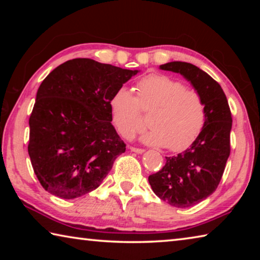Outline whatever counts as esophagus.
<instances>
[{
	"label": "esophagus",
	"instance_id": "esophagus-1",
	"mask_svg": "<svg viewBox=\"0 0 260 260\" xmlns=\"http://www.w3.org/2000/svg\"><path fill=\"white\" fill-rule=\"evenodd\" d=\"M129 149H131V151L136 152V153H142V152L144 151L143 149H141V148H135V147H129Z\"/></svg>",
	"mask_w": 260,
	"mask_h": 260
}]
</instances>
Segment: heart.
Masks as SVG:
<instances>
[{"mask_svg":"<svg viewBox=\"0 0 260 260\" xmlns=\"http://www.w3.org/2000/svg\"><path fill=\"white\" fill-rule=\"evenodd\" d=\"M135 96L125 87L112 94L109 107L112 120L126 139L135 135L142 124V112L149 113L141 139L150 146L181 151L197 139L206 119V105L199 91L189 89L173 77L151 73L136 82Z\"/></svg>","mask_w":260,"mask_h":260,"instance_id":"1","label":"heart"}]
</instances>
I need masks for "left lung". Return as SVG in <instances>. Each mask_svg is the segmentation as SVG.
I'll return each instance as SVG.
<instances>
[{"mask_svg":"<svg viewBox=\"0 0 260 260\" xmlns=\"http://www.w3.org/2000/svg\"><path fill=\"white\" fill-rule=\"evenodd\" d=\"M191 82L206 105L203 129L187 150L166 157L158 172L149 175L153 192L175 208H190L217 189L231 153L232 113L221 86L195 65L171 61L159 67Z\"/></svg>","mask_w":260,"mask_h":260,"instance_id":"1","label":"left lung"}]
</instances>
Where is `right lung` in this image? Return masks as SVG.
<instances>
[{"mask_svg": "<svg viewBox=\"0 0 260 260\" xmlns=\"http://www.w3.org/2000/svg\"><path fill=\"white\" fill-rule=\"evenodd\" d=\"M136 73L74 58L42 81L28 121V155L48 192L73 200L102 183L126 150L111 124L110 99Z\"/></svg>", "mask_w": 260, "mask_h": 260, "instance_id": "right-lung-1", "label": "right lung"}]
</instances>
